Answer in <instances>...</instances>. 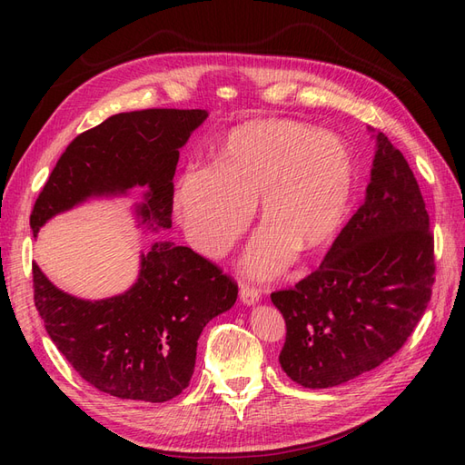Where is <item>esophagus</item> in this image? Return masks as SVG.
I'll use <instances>...</instances> for the list:
<instances>
[{
	"instance_id": "34e87169",
	"label": "esophagus",
	"mask_w": 465,
	"mask_h": 465,
	"mask_svg": "<svg viewBox=\"0 0 465 465\" xmlns=\"http://www.w3.org/2000/svg\"><path fill=\"white\" fill-rule=\"evenodd\" d=\"M260 299H262V291L256 289L254 285L244 283V285L241 287V301H242L246 306L256 304Z\"/></svg>"
}]
</instances>
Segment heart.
Instances as JSON below:
<instances>
[{
    "label": "heart",
    "instance_id": "1",
    "mask_svg": "<svg viewBox=\"0 0 465 465\" xmlns=\"http://www.w3.org/2000/svg\"><path fill=\"white\" fill-rule=\"evenodd\" d=\"M355 186L353 153L343 139L291 120L236 125L213 149L211 168L180 176L176 209L190 242L219 258L241 236L258 200L265 224L248 267L273 275L294 252L328 244L343 224Z\"/></svg>",
    "mask_w": 465,
    "mask_h": 465
}]
</instances>
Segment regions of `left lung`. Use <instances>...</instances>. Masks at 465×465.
<instances>
[{
  "mask_svg": "<svg viewBox=\"0 0 465 465\" xmlns=\"http://www.w3.org/2000/svg\"><path fill=\"white\" fill-rule=\"evenodd\" d=\"M423 195L384 134L367 198L316 272L272 292L287 335L281 369L304 388H331L393 357L423 318L434 285Z\"/></svg>",
  "mask_w": 465,
  "mask_h": 465,
  "instance_id": "1",
  "label": "left lung"
}]
</instances>
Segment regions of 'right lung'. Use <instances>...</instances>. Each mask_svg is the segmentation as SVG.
Returning <instances> with one entry per match:
<instances>
[{"instance_id": "obj_1", "label": "right lung", "mask_w": 465, "mask_h": 465, "mask_svg": "<svg viewBox=\"0 0 465 465\" xmlns=\"http://www.w3.org/2000/svg\"><path fill=\"white\" fill-rule=\"evenodd\" d=\"M205 110L122 112L79 134L55 163L31 213L42 224L94 195L147 190L137 213L153 231L173 227L178 149ZM35 306L50 340L79 376L110 396L163 403L193 374L209 320L236 302L238 285L188 246L154 242L135 283L104 301H83L54 287L33 263Z\"/></svg>"}]
</instances>
